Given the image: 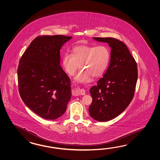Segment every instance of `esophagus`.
I'll return each mask as SVG.
<instances>
[{"label":"esophagus","mask_w":160,"mask_h":160,"mask_svg":"<svg viewBox=\"0 0 160 160\" xmlns=\"http://www.w3.org/2000/svg\"><path fill=\"white\" fill-rule=\"evenodd\" d=\"M74 94L75 95H85V90L83 88H75L74 90Z\"/></svg>","instance_id":"esophagus-1"}]
</instances>
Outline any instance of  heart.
Listing matches in <instances>:
<instances>
[{"label":"heart","mask_w":160,"mask_h":160,"mask_svg":"<svg viewBox=\"0 0 160 160\" xmlns=\"http://www.w3.org/2000/svg\"><path fill=\"white\" fill-rule=\"evenodd\" d=\"M110 58L109 48L105 45H81L73 48L72 54L66 53L62 58V65L68 75H74L80 67L82 69L74 78L82 83L92 81V76L98 77L107 68Z\"/></svg>","instance_id":"1"}]
</instances>
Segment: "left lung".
Returning a JSON list of instances; mask_svg holds the SVG:
<instances>
[{
  "mask_svg": "<svg viewBox=\"0 0 160 160\" xmlns=\"http://www.w3.org/2000/svg\"><path fill=\"white\" fill-rule=\"evenodd\" d=\"M111 48L110 62L103 77L90 89L92 101L88 112L104 122L116 118L132 101L138 78L137 65L126 44L113 38H93Z\"/></svg>",
  "mask_w": 160,
  "mask_h": 160,
  "instance_id": "1",
  "label": "left lung"
}]
</instances>
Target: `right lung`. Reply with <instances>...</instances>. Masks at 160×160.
I'll return each instance as SVG.
<instances>
[{"label":"right lung","mask_w":160,"mask_h":160,"mask_svg":"<svg viewBox=\"0 0 160 160\" xmlns=\"http://www.w3.org/2000/svg\"><path fill=\"white\" fill-rule=\"evenodd\" d=\"M72 37L62 35L35 38L20 59L19 92L27 107L44 119L62 116L71 99V83L60 66V50Z\"/></svg>","instance_id":"right-lung-1"}]
</instances>
